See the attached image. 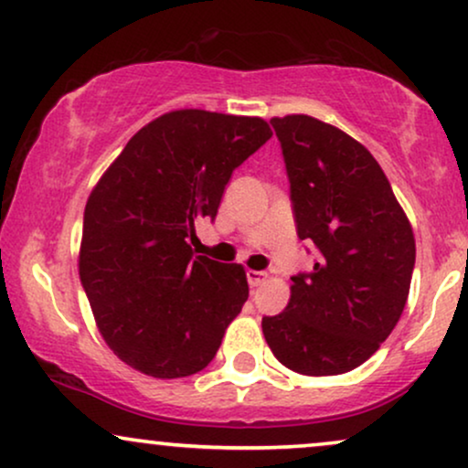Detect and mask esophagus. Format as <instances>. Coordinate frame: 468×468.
Wrapping results in <instances>:
<instances>
[{
	"mask_svg": "<svg viewBox=\"0 0 468 468\" xmlns=\"http://www.w3.org/2000/svg\"><path fill=\"white\" fill-rule=\"evenodd\" d=\"M246 278H248V285L259 287L265 278H268V274H265V271H257V270H246Z\"/></svg>",
	"mask_w": 468,
	"mask_h": 468,
	"instance_id": "esophagus-1",
	"label": "esophagus"
}]
</instances>
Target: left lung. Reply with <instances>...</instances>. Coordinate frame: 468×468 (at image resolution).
<instances>
[{"mask_svg":"<svg viewBox=\"0 0 468 468\" xmlns=\"http://www.w3.org/2000/svg\"><path fill=\"white\" fill-rule=\"evenodd\" d=\"M289 179L295 233L315 248L292 276L285 311L263 317L270 350L304 376L356 369L399 322L415 238L380 164L317 118H271Z\"/></svg>","mask_w":468,"mask_h":468,"instance_id":"obj_1","label":"left lung"}]
</instances>
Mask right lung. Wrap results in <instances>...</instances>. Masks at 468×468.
<instances>
[{
  "mask_svg": "<svg viewBox=\"0 0 468 468\" xmlns=\"http://www.w3.org/2000/svg\"><path fill=\"white\" fill-rule=\"evenodd\" d=\"M271 138L263 118L176 110L142 127L84 211L80 278L103 339L153 378H186L216 356L248 300L244 268L194 254L198 218Z\"/></svg>",
  "mask_w": 468,
  "mask_h": 468,
  "instance_id": "1",
  "label": "right lung"
}]
</instances>
